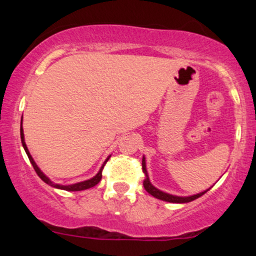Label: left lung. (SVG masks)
Returning a JSON list of instances; mask_svg holds the SVG:
<instances>
[{
  "mask_svg": "<svg viewBox=\"0 0 256 256\" xmlns=\"http://www.w3.org/2000/svg\"><path fill=\"white\" fill-rule=\"evenodd\" d=\"M142 168H143V173L146 174V179L143 180V185H144V189L150 194L152 196H154V198H156L158 200H162V201H166V202H172V204H188V202H192L194 200L201 198L202 195H204L206 192H208V190L210 189H207L204 190V192H200V194H196V195H192V196H176V195H171V194H167V192H161V190L156 189V188L154 186L150 183V180H149V177H148V172H146V158L143 156L142 158Z\"/></svg>",
  "mask_w": 256,
  "mask_h": 256,
  "instance_id": "8db88e82",
  "label": "left lung"
}]
</instances>
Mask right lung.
Returning <instances> with one entry per match:
<instances>
[{
  "label": "right lung",
  "instance_id": "obj_1",
  "mask_svg": "<svg viewBox=\"0 0 256 256\" xmlns=\"http://www.w3.org/2000/svg\"><path fill=\"white\" fill-rule=\"evenodd\" d=\"M20 137H22V146H24L26 154H28V160H30V162L32 164V166H34V171H36V173L38 174V177H40L42 180L44 182V183L52 185V186L56 188V189H61V190H66V192H80V190H85V189H89V188H92L95 186L96 184L100 183V180H101L102 178V170H104V167L106 165V162H107L108 160H110V156L107 158V160L104 161V164L102 165L101 168H100V171L98 172V174L95 176V177H92L91 179H88V180H84V182H79V183H76V184H71V185H61V184H54L49 179L48 177H46L44 173L40 171V167H38L36 165V162H34V160L32 158L30 152H28V146H26V143H25V140H24V130H22V125H20Z\"/></svg>",
  "mask_w": 256,
  "mask_h": 256
}]
</instances>
